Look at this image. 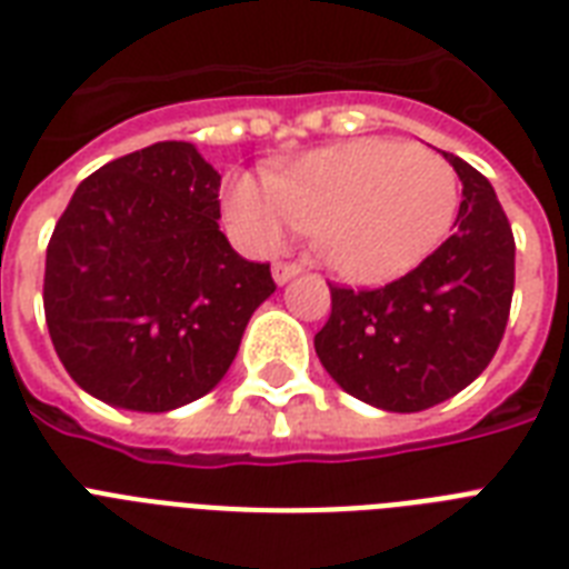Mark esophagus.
Segmentation results:
<instances>
[{"label": "esophagus", "instance_id": "esophagus-1", "mask_svg": "<svg viewBox=\"0 0 569 569\" xmlns=\"http://www.w3.org/2000/svg\"><path fill=\"white\" fill-rule=\"evenodd\" d=\"M271 274H274L277 286H283L289 283L292 277L301 274V266H295V262H274V266H271Z\"/></svg>", "mask_w": 569, "mask_h": 569}]
</instances>
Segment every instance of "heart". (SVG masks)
I'll list each match as a JSON object with an SVG mask.
<instances>
[{
  "mask_svg": "<svg viewBox=\"0 0 569 569\" xmlns=\"http://www.w3.org/2000/svg\"><path fill=\"white\" fill-rule=\"evenodd\" d=\"M458 173L437 150L396 138L321 147L236 177L223 212L241 241L271 250L292 230L316 232L321 259L355 283H383L422 262L458 214Z\"/></svg>",
  "mask_w": 569,
  "mask_h": 569,
  "instance_id": "obj_1",
  "label": "heart"
}]
</instances>
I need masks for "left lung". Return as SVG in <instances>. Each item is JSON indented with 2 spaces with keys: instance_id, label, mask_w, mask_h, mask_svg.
<instances>
[{
  "instance_id": "obj_1",
  "label": "left lung",
  "mask_w": 569,
  "mask_h": 569,
  "mask_svg": "<svg viewBox=\"0 0 569 569\" xmlns=\"http://www.w3.org/2000/svg\"><path fill=\"white\" fill-rule=\"evenodd\" d=\"M463 182L455 232L383 289L330 286L316 355L348 396L416 413L458 396L493 360L513 298V232L493 186L451 153Z\"/></svg>"
}]
</instances>
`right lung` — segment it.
Here are the masks:
<instances>
[{"mask_svg":"<svg viewBox=\"0 0 569 569\" xmlns=\"http://www.w3.org/2000/svg\"><path fill=\"white\" fill-rule=\"evenodd\" d=\"M221 173L189 141L102 164L47 248L43 310L70 378L111 407L168 413L227 375L277 286L218 227Z\"/></svg>","mask_w":569,"mask_h":569,"instance_id":"right-lung-1","label":"right lung"}]
</instances>
